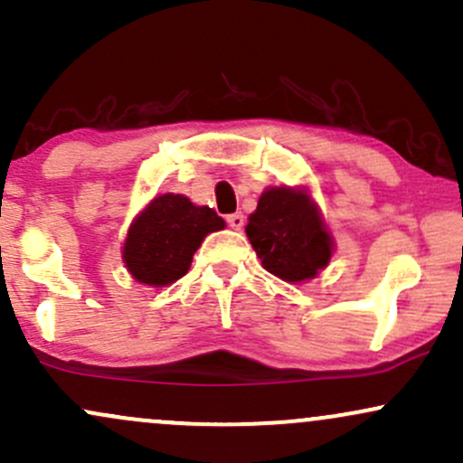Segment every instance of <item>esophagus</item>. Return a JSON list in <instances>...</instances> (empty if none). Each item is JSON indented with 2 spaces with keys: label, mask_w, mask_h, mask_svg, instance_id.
Instances as JSON below:
<instances>
[{
  "label": "esophagus",
  "mask_w": 463,
  "mask_h": 463,
  "mask_svg": "<svg viewBox=\"0 0 463 463\" xmlns=\"http://www.w3.org/2000/svg\"><path fill=\"white\" fill-rule=\"evenodd\" d=\"M226 222H228V226L231 228H235V231H241L243 228V215L241 213H232V215H226Z\"/></svg>",
  "instance_id": "esophagus-1"
}]
</instances>
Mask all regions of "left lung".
<instances>
[{"label": "left lung", "mask_w": 463, "mask_h": 463, "mask_svg": "<svg viewBox=\"0 0 463 463\" xmlns=\"http://www.w3.org/2000/svg\"><path fill=\"white\" fill-rule=\"evenodd\" d=\"M246 235L263 268L287 283L316 279L331 261L333 237L305 189L263 191Z\"/></svg>", "instance_id": "obj_1"}]
</instances>
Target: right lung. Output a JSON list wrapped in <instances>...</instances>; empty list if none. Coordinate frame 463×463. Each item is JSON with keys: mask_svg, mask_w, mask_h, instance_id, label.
<instances>
[{"mask_svg": "<svg viewBox=\"0 0 463 463\" xmlns=\"http://www.w3.org/2000/svg\"><path fill=\"white\" fill-rule=\"evenodd\" d=\"M224 226L209 206H195L180 194L156 195L130 224L124 263L139 283L165 287L189 272L204 237Z\"/></svg>", "mask_w": 463, "mask_h": 463, "instance_id": "1", "label": "right lung"}]
</instances>
